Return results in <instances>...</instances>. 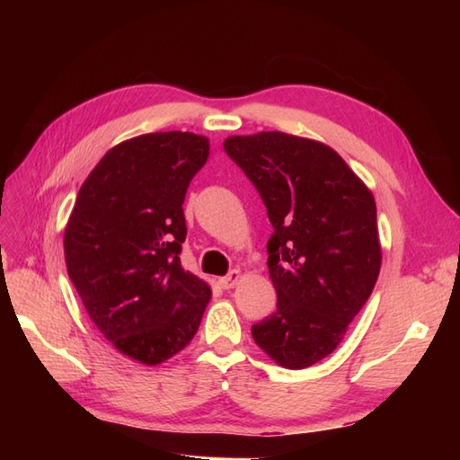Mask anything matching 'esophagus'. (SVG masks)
Listing matches in <instances>:
<instances>
[{
    "instance_id": "obj_1",
    "label": "esophagus",
    "mask_w": 460,
    "mask_h": 460,
    "mask_svg": "<svg viewBox=\"0 0 460 460\" xmlns=\"http://www.w3.org/2000/svg\"><path fill=\"white\" fill-rule=\"evenodd\" d=\"M240 280H242V272H240V270H230L226 276L220 278L218 284H220L222 288H225V289H230V288H234V286H238Z\"/></svg>"
}]
</instances>
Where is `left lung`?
<instances>
[{
  "mask_svg": "<svg viewBox=\"0 0 460 460\" xmlns=\"http://www.w3.org/2000/svg\"><path fill=\"white\" fill-rule=\"evenodd\" d=\"M228 157L252 180L274 234L267 243L276 311L255 343L289 370L328 357L380 274L372 191L332 147L284 132L230 136Z\"/></svg>",
  "mask_w": 460,
  "mask_h": 460,
  "instance_id": "left-lung-1",
  "label": "left lung"
}]
</instances>
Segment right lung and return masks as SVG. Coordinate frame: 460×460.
I'll return each mask as SVG.
<instances>
[{
  "mask_svg": "<svg viewBox=\"0 0 460 460\" xmlns=\"http://www.w3.org/2000/svg\"><path fill=\"white\" fill-rule=\"evenodd\" d=\"M208 140L155 132L109 149L82 184L65 228L71 282L105 340L159 365L193 340L208 288L184 270V198Z\"/></svg>",
  "mask_w": 460,
  "mask_h": 460,
  "instance_id": "add662e5",
  "label": "right lung"
}]
</instances>
